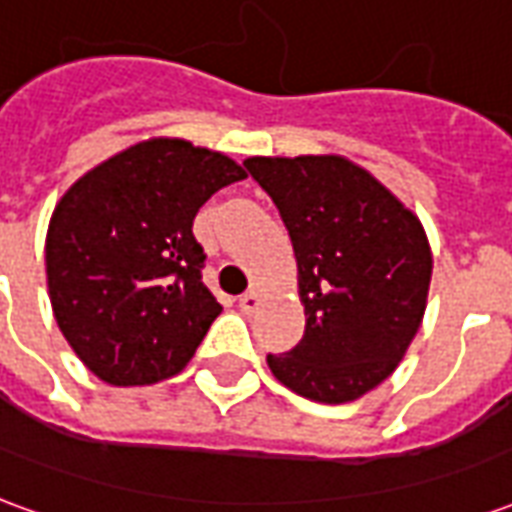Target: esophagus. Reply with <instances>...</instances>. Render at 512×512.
<instances>
[{"label": "esophagus", "mask_w": 512, "mask_h": 512, "mask_svg": "<svg viewBox=\"0 0 512 512\" xmlns=\"http://www.w3.org/2000/svg\"><path fill=\"white\" fill-rule=\"evenodd\" d=\"M257 304H260V296H257L255 290H246L244 296H238V310L244 312V315H252L257 310Z\"/></svg>", "instance_id": "34e87169"}]
</instances>
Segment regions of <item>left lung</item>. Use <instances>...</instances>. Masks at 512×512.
Segmentation results:
<instances>
[{
	"mask_svg": "<svg viewBox=\"0 0 512 512\" xmlns=\"http://www.w3.org/2000/svg\"><path fill=\"white\" fill-rule=\"evenodd\" d=\"M290 235L304 337L268 354L282 384L318 403H348L392 376L414 340L430 285L428 238L370 172L340 156L244 161Z\"/></svg>",
	"mask_w": 512,
	"mask_h": 512,
	"instance_id": "obj_1",
	"label": "left lung"
}]
</instances>
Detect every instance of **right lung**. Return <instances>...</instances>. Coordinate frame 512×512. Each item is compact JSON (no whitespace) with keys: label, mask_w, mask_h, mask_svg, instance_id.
<instances>
[{"label":"right lung","mask_w":512,"mask_h":512,"mask_svg":"<svg viewBox=\"0 0 512 512\" xmlns=\"http://www.w3.org/2000/svg\"><path fill=\"white\" fill-rule=\"evenodd\" d=\"M244 169L183 139L128 147L76 180L54 208L46 274L76 356L115 386L180 373L222 304L202 285L194 216Z\"/></svg>","instance_id":"1"}]
</instances>
